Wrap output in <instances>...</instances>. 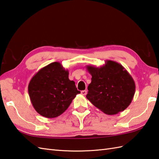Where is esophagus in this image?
Here are the masks:
<instances>
[{"label": "esophagus", "instance_id": "esophagus-1", "mask_svg": "<svg viewBox=\"0 0 159 159\" xmlns=\"http://www.w3.org/2000/svg\"><path fill=\"white\" fill-rule=\"evenodd\" d=\"M81 94L82 95H86L87 94V90H82L81 91Z\"/></svg>", "mask_w": 159, "mask_h": 159}]
</instances>
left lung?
Returning <instances> with one entry per match:
<instances>
[{"label":"left lung","mask_w":159,"mask_h":159,"mask_svg":"<svg viewBox=\"0 0 159 159\" xmlns=\"http://www.w3.org/2000/svg\"><path fill=\"white\" fill-rule=\"evenodd\" d=\"M92 75L86 98L92 104L107 115L124 111L131 103L135 84L124 66L112 61L97 67L86 66Z\"/></svg>","instance_id":"obj_1"}]
</instances>
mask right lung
<instances>
[{
    "label": "right lung",
    "mask_w": 159,
    "mask_h": 159,
    "mask_svg": "<svg viewBox=\"0 0 159 159\" xmlns=\"http://www.w3.org/2000/svg\"><path fill=\"white\" fill-rule=\"evenodd\" d=\"M30 99L38 114L48 118L65 112L80 91L69 79V70L54 62L41 69L28 87Z\"/></svg>",
    "instance_id": "right-lung-1"
}]
</instances>
